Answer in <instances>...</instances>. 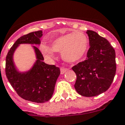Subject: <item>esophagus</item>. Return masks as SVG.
I'll use <instances>...</instances> for the list:
<instances>
[{
  "instance_id": "esophagus-1",
  "label": "esophagus",
  "mask_w": 125,
  "mask_h": 125,
  "mask_svg": "<svg viewBox=\"0 0 125 125\" xmlns=\"http://www.w3.org/2000/svg\"><path fill=\"white\" fill-rule=\"evenodd\" d=\"M68 70V68H61V74H64V73H66Z\"/></svg>"
}]
</instances>
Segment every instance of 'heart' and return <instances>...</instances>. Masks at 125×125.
<instances>
[{
  "label": "heart",
  "mask_w": 125,
  "mask_h": 125,
  "mask_svg": "<svg viewBox=\"0 0 125 125\" xmlns=\"http://www.w3.org/2000/svg\"><path fill=\"white\" fill-rule=\"evenodd\" d=\"M88 39L84 33L74 31L56 37L51 42V47L42 43L40 50L45 57H54L55 51L61 52L65 61L74 62L81 59L88 48Z\"/></svg>",
  "instance_id": "heart-1"
}]
</instances>
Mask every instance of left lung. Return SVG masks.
Here are the masks:
<instances>
[{
  "mask_svg": "<svg viewBox=\"0 0 125 125\" xmlns=\"http://www.w3.org/2000/svg\"><path fill=\"white\" fill-rule=\"evenodd\" d=\"M90 47L87 59L72 68L76 74L75 90L80 95L93 97L108 90L116 73L115 51L105 38L87 30Z\"/></svg>",
  "mask_w": 125,
  "mask_h": 125,
  "instance_id": "1",
  "label": "left lung"
}]
</instances>
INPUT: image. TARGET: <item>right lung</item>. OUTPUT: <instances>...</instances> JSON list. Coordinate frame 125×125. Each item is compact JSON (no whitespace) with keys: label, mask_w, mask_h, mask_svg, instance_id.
Wrapping results in <instances>:
<instances>
[{"label":"right lung","mask_w":125,"mask_h":125,"mask_svg":"<svg viewBox=\"0 0 125 125\" xmlns=\"http://www.w3.org/2000/svg\"><path fill=\"white\" fill-rule=\"evenodd\" d=\"M42 35L43 31L39 30L21 36L10 49L6 57V75L11 86L20 97L35 103H45L51 98L61 73L60 69L55 65L45 63L43 55L35 46L33 48L37 60L27 72L21 73L17 70L13 55L20 44L39 45Z\"/></svg>","instance_id":"add662e5"}]
</instances>
